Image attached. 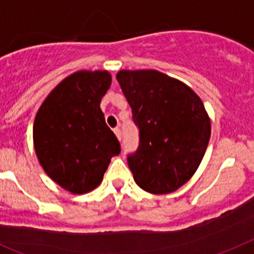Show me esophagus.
<instances>
[{"instance_id": "34e87169", "label": "esophagus", "mask_w": 254, "mask_h": 254, "mask_svg": "<svg viewBox=\"0 0 254 254\" xmlns=\"http://www.w3.org/2000/svg\"><path fill=\"white\" fill-rule=\"evenodd\" d=\"M114 133H115V135H117L118 140H122V131H121V128H119V127H115V128H114Z\"/></svg>"}]
</instances>
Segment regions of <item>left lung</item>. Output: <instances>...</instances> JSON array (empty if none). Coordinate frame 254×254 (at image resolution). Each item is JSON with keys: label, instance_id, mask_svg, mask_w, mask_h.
Listing matches in <instances>:
<instances>
[{"label": "left lung", "instance_id": "left-lung-1", "mask_svg": "<svg viewBox=\"0 0 254 254\" xmlns=\"http://www.w3.org/2000/svg\"><path fill=\"white\" fill-rule=\"evenodd\" d=\"M139 146L127 156L136 184L149 193H170L197 170L210 139V121L197 94L156 70L117 74Z\"/></svg>", "mask_w": 254, "mask_h": 254}]
</instances>
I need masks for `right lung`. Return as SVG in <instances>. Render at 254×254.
I'll list each match as a JSON object with an SVG mask.
<instances>
[{
    "mask_svg": "<svg viewBox=\"0 0 254 254\" xmlns=\"http://www.w3.org/2000/svg\"><path fill=\"white\" fill-rule=\"evenodd\" d=\"M112 84L108 71H79L54 88L33 125L35 150L44 171L71 193L101 183L112 157L121 153L100 102Z\"/></svg>",
    "mask_w": 254,
    "mask_h": 254,
    "instance_id": "right-lung-1",
    "label": "right lung"
}]
</instances>
